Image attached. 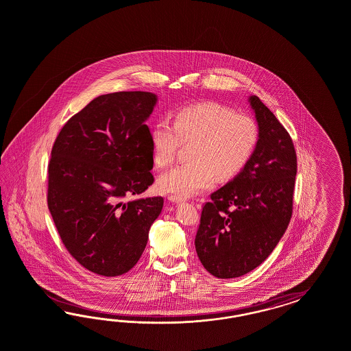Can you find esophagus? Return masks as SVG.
<instances>
[{
  "label": "esophagus",
  "mask_w": 351,
  "mask_h": 351,
  "mask_svg": "<svg viewBox=\"0 0 351 351\" xmlns=\"http://www.w3.org/2000/svg\"><path fill=\"white\" fill-rule=\"evenodd\" d=\"M169 199H170L171 202L173 203H180L184 201V198H181V197H178V195H170L169 197Z\"/></svg>",
  "instance_id": "1"
}]
</instances>
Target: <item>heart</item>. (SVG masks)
I'll return each mask as SVG.
<instances>
[{
  "instance_id": "1",
  "label": "heart",
  "mask_w": 351,
  "mask_h": 351,
  "mask_svg": "<svg viewBox=\"0 0 351 351\" xmlns=\"http://www.w3.org/2000/svg\"><path fill=\"white\" fill-rule=\"evenodd\" d=\"M260 138L255 119L237 114L217 103L185 106L173 118H160L150 128L153 160L165 167L175 160L182 143H194L191 163L163 172L158 188L163 193L188 198L211 188L219 178L230 180L252 158Z\"/></svg>"
}]
</instances>
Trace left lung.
Listing matches in <instances>:
<instances>
[{
  "mask_svg": "<svg viewBox=\"0 0 351 351\" xmlns=\"http://www.w3.org/2000/svg\"><path fill=\"white\" fill-rule=\"evenodd\" d=\"M260 138L252 158L203 206L195 251L216 278L242 276L263 264L292 216L298 157L287 130L250 96Z\"/></svg>",
  "mask_w": 351,
  "mask_h": 351,
  "instance_id": "8db88e82",
  "label": "left lung"
}]
</instances>
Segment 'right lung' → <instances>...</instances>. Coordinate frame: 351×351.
Returning a JSON list of instances; mask_svg holds the SVG:
<instances>
[{
  "label": "right lung",
  "mask_w": 351,
  "mask_h": 351,
  "mask_svg": "<svg viewBox=\"0 0 351 351\" xmlns=\"http://www.w3.org/2000/svg\"><path fill=\"white\" fill-rule=\"evenodd\" d=\"M157 95L121 91L95 97L71 118L53 143L47 206L68 252L104 276L131 270L160 216L162 197L123 202L154 181L145 121Z\"/></svg>",
  "instance_id": "add662e5"
}]
</instances>
